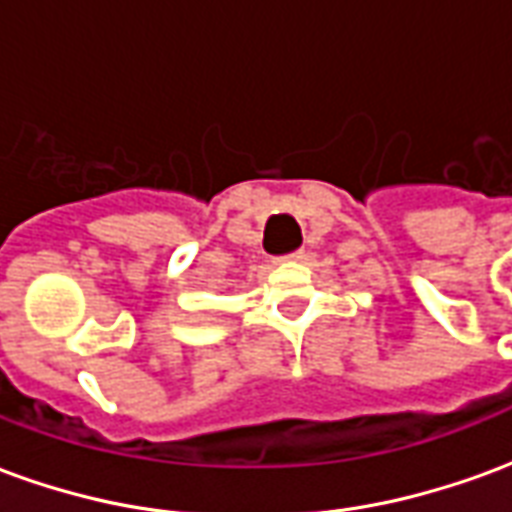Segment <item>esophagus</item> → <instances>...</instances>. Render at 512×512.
Segmentation results:
<instances>
[{
    "label": "esophagus",
    "instance_id": "1",
    "mask_svg": "<svg viewBox=\"0 0 512 512\" xmlns=\"http://www.w3.org/2000/svg\"><path fill=\"white\" fill-rule=\"evenodd\" d=\"M299 260H304V252H290V255L279 257V263H299Z\"/></svg>",
    "mask_w": 512,
    "mask_h": 512
}]
</instances>
